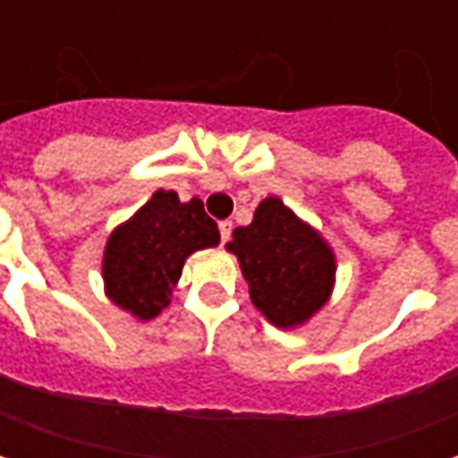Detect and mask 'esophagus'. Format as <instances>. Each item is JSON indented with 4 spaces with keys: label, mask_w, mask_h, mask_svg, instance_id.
Here are the masks:
<instances>
[{
    "label": "esophagus",
    "mask_w": 458,
    "mask_h": 458,
    "mask_svg": "<svg viewBox=\"0 0 458 458\" xmlns=\"http://www.w3.org/2000/svg\"><path fill=\"white\" fill-rule=\"evenodd\" d=\"M218 230H220V242H228L230 233H233V223H230V220H220Z\"/></svg>",
    "instance_id": "1"
}]
</instances>
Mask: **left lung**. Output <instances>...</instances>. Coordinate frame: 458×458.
I'll use <instances>...</instances> for the list:
<instances>
[{
	"instance_id": "1",
	"label": "left lung",
	"mask_w": 458,
	"mask_h": 458,
	"mask_svg": "<svg viewBox=\"0 0 458 458\" xmlns=\"http://www.w3.org/2000/svg\"><path fill=\"white\" fill-rule=\"evenodd\" d=\"M228 250L238 255L252 304L275 327H299L327 304L334 252L275 196L259 203L250 225L233 230Z\"/></svg>"
}]
</instances>
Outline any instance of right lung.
<instances>
[{"label":"right lung","mask_w":458,"mask_h":458,"mask_svg":"<svg viewBox=\"0 0 458 458\" xmlns=\"http://www.w3.org/2000/svg\"><path fill=\"white\" fill-rule=\"evenodd\" d=\"M218 242V225L203 210V200L181 203L174 191H157L107 240L103 259L107 297L137 318L157 317L169 307L186 258Z\"/></svg>","instance_id":"add662e5"}]
</instances>
